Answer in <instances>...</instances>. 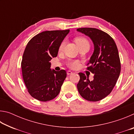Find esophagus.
<instances>
[{"label": "esophagus", "instance_id": "1", "mask_svg": "<svg viewBox=\"0 0 134 134\" xmlns=\"http://www.w3.org/2000/svg\"><path fill=\"white\" fill-rule=\"evenodd\" d=\"M72 73V72L71 71H70V70H68L67 72V74L68 75H70V74H71Z\"/></svg>", "mask_w": 134, "mask_h": 134}]
</instances>
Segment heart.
Returning <instances> with one entry per match:
<instances>
[{
	"label": "heart",
	"instance_id": "obj_1",
	"mask_svg": "<svg viewBox=\"0 0 134 134\" xmlns=\"http://www.w3.org/2000/svg\"><path fill=\"white\" fill-rule=\"evenodd\" d=\"M75 42L77 44V45L79 46V45H80L82 44L88 43V41L85 37H79L75 38ZM65 44V41H63L61 43L58 48L59 51H62L63 50V48H64ZM80 62L77 60H70L67 62V66L70 67V69H78V68L80 67Z\"/></svg>",
	"mask_w": 134,
	"mask_h": 134
}]
</instances>
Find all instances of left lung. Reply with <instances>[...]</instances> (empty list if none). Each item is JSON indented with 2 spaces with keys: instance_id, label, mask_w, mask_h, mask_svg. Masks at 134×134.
<instances>
[{
  "instance_id": "8db88e82",
  "label": "left lung",
  "mask_w": 134,
  "mask_h": 134,
  "mask_svg": "<svg viewBox=\"0 0 134 134\" xmlns=\"http://www.w3.org/2000/svg\"><path fill=\"white\" fill-rule=\"evenodd\" d=\"M77 31L90 37L94 44V52L87 67L94 74V79L90 81L85 74L79 72L78 91L88 101H99L110 93L121 72L117 46L109 35L98 29L82 28Z\"/></svg>"
}]
</instances>
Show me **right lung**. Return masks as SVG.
<instances>
[{
    "label": "right lung",
    "instance_id": "add662e5",
    "mask_svg": "<svg viewBox=\"0 0 134 134\" xmlns=\"http://www.w3.org/2000/svg\"><path fill=\"white\" fill-rule=\"evenodd\" d=\"M70 30L42 32L29 41L22 56V77L29 93L34 98L47 102L55 98L66 78L64 70L50 69L49 61L57 56L58 48Z\"/></svg>",
    "mask_w": 134,
    "mask_h": 134
}]
</instances>
